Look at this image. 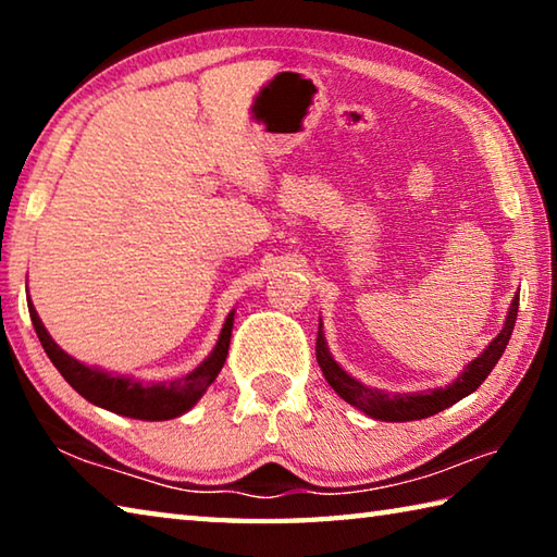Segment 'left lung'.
<instances>
[{
	"instance_id": "left-lung-1",
	"label": "left lung",
	"mask_w": 557,
	"mask_h": 557,
	"mask_svg": "<svg viewBox=\"0 0 557 557\" xmlns=\"http://www.w3.org/2000/svg\"><path fill=\"white\" fill-rule=\"evenodd\" d=\"M516 314H518V295L511 299L504 329L498 332V336L484 348V354H479L474 361L467 363V369L457 375V381H451L449 385H445V388H432V391H420V393H385L379 388H369V385L356 381L354 375H348L342 366L334 361V356L329 354L322 322H319V334H317V363L319 369H322L326 383L332 385V388L342 395L348 405H354V408L366 412L369 418L383 420V422L422 420L449 408V405L459 403L461 398H467L469 393H474L479 385L486 381V375L492 373V369L498 363V358L504 356V348L516 326Z\"/></svg>"
}]
</instances>
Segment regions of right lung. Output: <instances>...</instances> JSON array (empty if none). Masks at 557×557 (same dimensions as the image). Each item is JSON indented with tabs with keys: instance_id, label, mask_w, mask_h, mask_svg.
Segmentation results:
<instances>
[{
	"instance_id": "obj_1",
	"label": "right lung",
	"mask_w": 557,
	"mask_h": 557,
	"mask_svg": "<svg viewBox=\"0 0 557 557\" xmlns=\"http://www.w3.org/2000/svg\"><path fill=\"white\" fill-rule=\"evenodd\" d=\"M29 314L46 356L51 358V363L59 369L63 379L69 381L71 388L75 393H81L88 403L98 405V408H106L110 412L125 414V418L135 420H172L178 418V414H184L186 410H191L194 405L201 400V395L215 381V375L221 373L225 356H228L235 317V312L225 317V324L221 329V336L219 342H215L213 351L209 354V358H203V363L196 366L191 373H186L176 381L147 383L129 379V375L108 373L102 369H96V366L81 363L78 358L65 354L63 348L53 342L51 334L46 332L32 299Z\"/></svg>"
}]
</instances>
